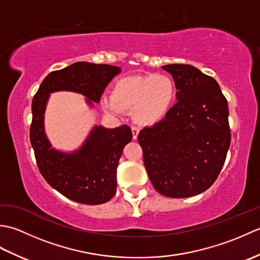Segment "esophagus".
<instances>
[{
    "mask_svg": "<svg viewBox=\"0 0 260 260\" xmlns=\"http://www.w3.org/2000/svg\"><path fill=\"white\" fill-rule=\"evenodd\" d=\"M132 133H133V139L136 140L137 135L140 133V128L137 126H132Z\"/></svg>",
    "mask_w": 260,
    "mask_h": 260,
    "instance_id": "obj_1",
    "label": "esophagus"
}]
</instances>
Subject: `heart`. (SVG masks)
Listing matches in <instances>:
<instances>
[{
	"label": "heart",
	"mask_w": 260,
	"mask_h": 260,
	"mask_svg": "<svg viewBox=\"0 0 260 260\" xmlns=\"http://www.w3.org/2000/svg\"><path fill=\"white\" fill-rule=\"evenodd\" d=\"M176 96L172 77L165 74L125 77L115 82L112 97L104 99V107L114 113L129 109L142 124H154L165 117Z\"/></svg>",
	"instance_id": "b5f03b06"
}]
</instances>
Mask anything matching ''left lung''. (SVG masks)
I'll use <instances>...</instances> for the list:
<instances>
[{
    "label": "left lung",
    "instance_id": "8db88e82",
    "mask_svg": "<svg viewBox=\"0 0 260 260\" xmlns=\"http://www.w3.org/2000/svg\"><path fill=\"white\" fill-rule=\"evenodd\" d=\"M172 75L176 103L139 134L153 186L170 198L206 191L217 180L230 146L228 102L212 77L190 64L162 67Z\"/></svg>",
    "mask_w": 260,
    "mask_h": 260
}]
</instances>
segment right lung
I'll list each match as a JSON object with an SVG mask.
<instances>
[{"instance_id":"1","label":"right lung","mask_w":260,"mask_h":260,"mask_svg":"<svg viewBox=\"0 0 260 260\" xmlns=\"http://www.w3.org/2000/svg\"><path fill=\"white\" fill-rule=\"evenodd\" d=\"M119 67L75 62L49 74L32 101L30 142L39 171L54 190L82 204H102L116 193L118 161L123 148L133 139L127 125L114 129L95 126L84 144L73 153L52 148L45 133V110L51 92L74 91L84 95L87 104L99 103L105 88Z\"/></svg>"}]
</instances>
